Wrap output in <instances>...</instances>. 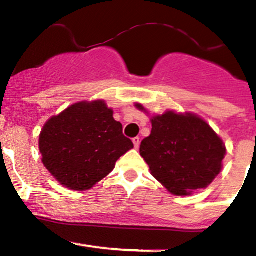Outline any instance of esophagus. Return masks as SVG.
Segmentation results:
<instances>
[{"label":"esophagus","mask_w":256,"mask_h":256,"mask_svg":"<svg viewBox=\"0 0 256 256\" xmlns=\"http://www.w3.org/2000/svg\"><path fill=\"white\" fill-rule=\"evenodd\" d=\"M133 144H134V148H136V149H138L139 146H140V139H139L138 136L133 138Z\"/></svg>","instance_id":"1"}]
</instances>
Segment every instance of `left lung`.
<instances>
[{
	"mask_svg": "<svg viewBox=\"0 0 256 256\" xmlns=\"http://www.w3.org/2000/svg\"><path fill=\"white\" fill-rule=\"evenodd\" d=\"M136 107L148 110L140 104ZM152 133L140 144L150 174L175 196L206 188L222 171L226 146L204 120L191 112L152 116Z\"/></svg>",
	"mask_w": 256,
	"mask_h": 256,
	"instance_id": "8db88e82",
	"label": "left lung"
}]
</instances>
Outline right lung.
<instances>
[{
	"label": "right lung",
	"instance_id": "obj_1",
	"mask_svg": "<svg viewBox=\"0 0 256 256\" xmlns=\"http://www.w3.org/2000/svg\"><path fill=\"white\" fill-rule=\"evenodd\" d=\"M104 100L74 104L46 120L39 152L46 170L72 191H86L106 178L133 149Z\"/></svg>",
	"mask_w": 256,
	"mask_h": 256
}]
</instances>
